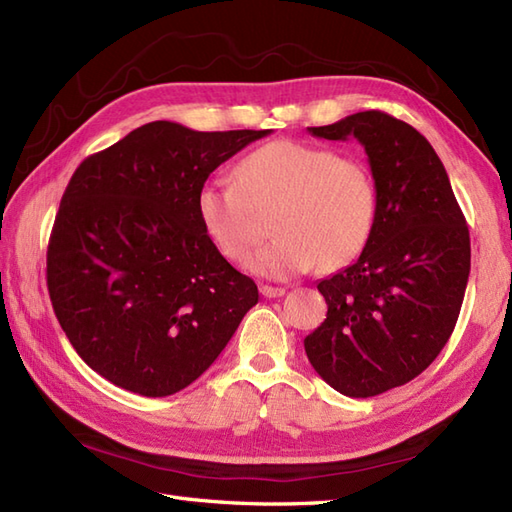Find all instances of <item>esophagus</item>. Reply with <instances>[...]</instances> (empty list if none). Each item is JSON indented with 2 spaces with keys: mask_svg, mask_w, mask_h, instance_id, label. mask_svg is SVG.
Masks as SVG:
<instances>
[{
  "mask_svg": "<svg viewBox=\"0 0 512 512\" xmlns=\"http://www.w3.org/2000/svg\"><path fill=\"white\" fill-rule=\"evenodd\" d=\"M259 292H262L266 299H275V297L286 295V288H281V286H259Z\"/></svg>",
  "mask_w": 512,
  "mask_h": 512,
  "instance_id": "34e87169",
  "label": "esophagus"
}]
</instances>
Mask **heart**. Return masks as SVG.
Segmentation results:
<instances>
[{"label": "heart", "instance_id": "b5f03b06", "mask_svg": "<svg viewBox=\"0 0 512 512\" xmlns=\"http://www.w3.org/2000/svg\"><path fill=\"white\" fill-rule=\"evenodd\" d=\"M198 217L211 242L242 262L263 236L261 215L276 209V237L248 258L257 275L286 279L319 264L336 270L363 253L374 233L378 191L365 162L297 140H273L239 162L235 180L204 182Z\"/></svg>", "mask_w": 512, "mask_h": 512}]
</instances>
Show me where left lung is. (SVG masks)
Returning <instances> with one entry per match:
<instances>
[{
	"label": "left lung",
	"instance_id": "left-lung-1",
	"mask_svg": "<svg viewBox=\"0 0 512 512\" xmlns=\"http://www.w3.org/2000/svg\"><path fill=\"white\" fill-rule=\"evenodd\" d=\"M308 132L365 147L378 215L361 257L319 281L328 317L303 345L343 396H378L422 374L447 345L469 281V226L418 129L369 110Z\"/></svg>",
	"mask_w": 512,
	"mask_h": 512
}]
</instances>
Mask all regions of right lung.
I'll use <instances>...</instances> for the list:
<instances>
[{
  "label": "right lung",
  "instance_id": "right-lung-1",
  "mask_svg": "<svg viewBox=\"0 0 512 512\" xmlns=\"http://www.w3.org/2000/svg\"><path fill=\"white\" fill-rule=\"evenodd\" d=\"M268 134L154 121L74 171L46 277L65 336L96 374L171 396L231 341L259 292L204 233L195 198L222 162Z\"/></svg>",
  "mask_w": 512,
  "mask_h": 512
}]
</instances>
